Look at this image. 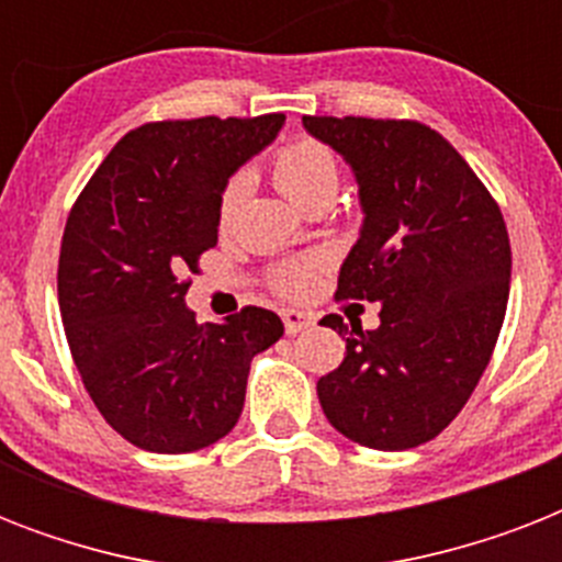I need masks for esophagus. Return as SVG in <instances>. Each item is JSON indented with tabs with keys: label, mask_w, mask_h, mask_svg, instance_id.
<instances>
[{
	"label": "esophagus",
	"mask_w": 562,
	"mask_h": 562,
	"mask_svg": "<svg viewBox=\"0 0 562 562\" xmlns=\"http://www.w3.org/2000/svg\"><path fill=\"white\" fill-rule=\"evenodd\" d=\"M282 324H285V333L297 335V333H303V329H308V326L315 324V321H312L306 312H297V308H285V312H282Z\"/></svg>",
	"instance_id": "obj_1"
}]
</instances>
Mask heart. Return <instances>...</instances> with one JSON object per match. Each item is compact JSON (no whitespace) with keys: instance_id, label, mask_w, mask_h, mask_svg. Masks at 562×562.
I'll return each mask as SVG.
<instances>
[{"instance_id":"obj_1","label":"heart","mask_w":562,"mask_h":562,"mask_svg":"<svg viewBox=\"0 0 562 562\" xmlns=\"http://www.w3.org/2000/svg\"><path fill=\"white\" fill-rule=\"evenodd\" d=\"M273 180L291 201L308 206L324 194H335L338 189V160L335 151L315 136H294L273 154ZM247 175H229L218 194V221L229 224L236 218L238 206L247 198ZM326 268L324 256H300L285 259L271 271V289L280 297L306 300L317 289V280Z\"/></svg>"}]
</instances>
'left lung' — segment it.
<instances>
[{"instance_id": "obj_1", "label": "left lung", "mask_w": 562, "mask_h": 562, "mask_svg": "<svg viewBox=\"0 0 562 562\" xmlns=\"http://www.w3.org/2000/svg\"><path fill=\"white\" fill-rule=\"evenodd\" d=\"M359 180L364 227L335 300L379 303L321 375L326 419L356 443L400 452L452 423L487 370L510 294V238L496 198L443 136L414 119L303 116Z\"/></svg>"}]
</instances>
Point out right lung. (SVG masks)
I'll list each match as a JSON object with an SVG mask.
<instances>
[{
  "instance_id": "1",
  "label": "right lung",
  "mask_w": 562,
  "mask_h": 562,
  "mask_svg": "<svg viewBox=\"0 0 562 562\" xmlns=\"http://www.w3.org/2000/svg\"><path fill=\"white\" fill-rule=\"evenodd\" d=\"M282 122H145L113 145L69 210L57 262L69 352L101 417L145 452L221 440L241 417L254 356L282 338L268 308L198 324L183 303L187 273L218 245L221 189Z\"/></svg>"
}]
</instances>
